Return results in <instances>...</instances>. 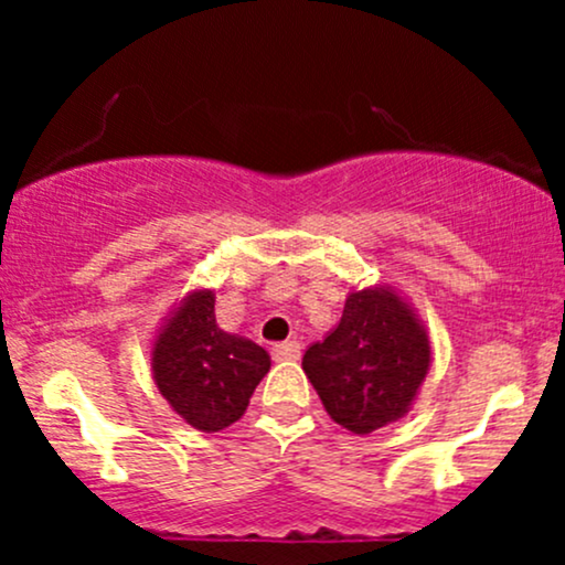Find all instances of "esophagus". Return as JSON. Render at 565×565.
I'll use <instances>...</instances> for the list:
<instances>
[{
	"mask_svg": "<svg viewBox=\"0 0 565 565\" xmlns=\"http://www.w3.org/2000/svg\"><path fill=\"white\" fill-rule=\"evenodd\" d=\"M300 353H302V348L297 340H287V342H278V345H274L276 361H297L300 359Z\"/></svg>",
	"mask_w": 565,
	"mask_h": 565,
	"instance_id": "1",
	"label": "esophagus"
}]
</instances>
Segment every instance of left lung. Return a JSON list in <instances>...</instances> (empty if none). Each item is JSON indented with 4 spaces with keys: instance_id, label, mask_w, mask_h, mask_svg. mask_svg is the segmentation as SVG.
I'll use <instances>...</instances> for the list:
<instances>
[{
    "instance_id": "1",
    "label": "left lung",
    "mask_w": 565,
    "mask_h": 565,
    "mask_svg": "<svg viewBox=\"0 0 565 565\" xmlns=\"http://www.w3.org/2000/svg\"><path fill=\"white\" fill-rule=\"evenodd\" d=\"M427 366L425 329L391 289L353 291L334 332L302 355L329 417L359 436L404 417Z\"/></svg>"
}]
</instances>
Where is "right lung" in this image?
<instances>
[{
    "mask_svg": "<svg viewBox=\"0 0 565 565\" xmlns=\"http://www.w3.org/2000/svg\"><path fill=\"white\" fill-rule=\"evenodd\" d=\"M268 369L270 355L260 345L217 327L212 291H193L153 345L159 393L204 433L242 419Z\"/></svg>",
    "mask_w": 565,
    "mask_h": 565,
    "instance_id": "1",
    "label": "right lung"
}]
</instances>
